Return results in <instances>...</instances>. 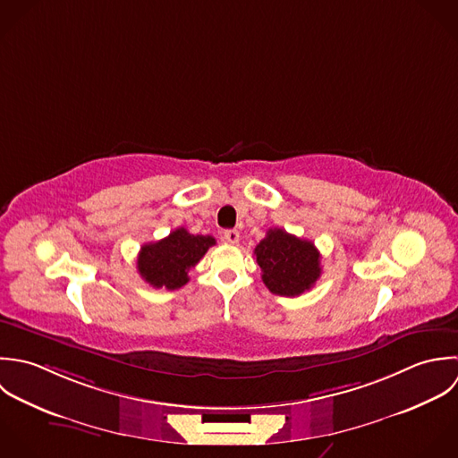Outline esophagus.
I'll use <instances>...</instances> for the list:
<instances>
[{"label": "esophagus", "mask_w": 458, "mask_h": 458, "mask_svg": "<svg viewBox=\"0 0 458 458\" xmlns=\"http://www.w3.org/2000/svg\"><path fill=\"white\" fill-rule=\"evenodd\" d=\"M224 240L227 242V243H238L240 242V233L236 231V229H227L225 233H224Z\"/></svg>", "instance_id": "1"}]
</instances>
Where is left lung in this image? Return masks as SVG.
I'll return each instance as SVG.
<instances>
[{"mask_svg":"<svg viewBox=\"0 0 458 458\" xmlns=\"http://www.w3.org/2000/svg\"><path fill=\"white\" fill-rule=\"evenodd\" d=\"M265 286L281 297H299L321 276L319 252L312 242L301 240L284 229H268L254 249Z\"/></svg>","mask_w":458,"mask_h":458,"instance_id":"left-lung-1","label":"left lung"}]
</instances>
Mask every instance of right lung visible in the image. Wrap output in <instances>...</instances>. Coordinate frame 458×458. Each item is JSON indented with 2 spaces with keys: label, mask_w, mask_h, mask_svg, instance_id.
Instances as JSON below:
<instances>
[{
  "label": "right lung",
  "mask_w": 458,
  "mask_h": 458,
  "mask_svg": "<svg viewBox=\"0 0 458 458\" xmlns=\"http://www.w3.org/2000/svg\"><path fill=\"white\" fill-rule=\"evenodd\" d=\"M215 243L213 236L190 234L184 227H179L166 238L140 249L137 259L139 274L153 288L177 290L188 283V270L193 268Z\"/></svg>",
  "instance_id": "1"
}]
</instances>
